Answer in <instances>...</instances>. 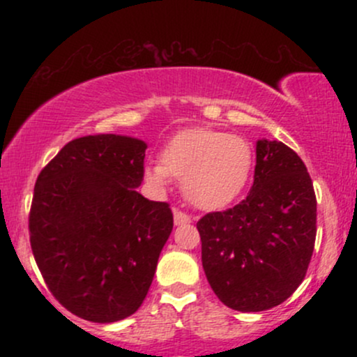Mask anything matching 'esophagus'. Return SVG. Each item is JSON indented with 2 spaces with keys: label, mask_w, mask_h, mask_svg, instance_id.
<instances>
[{
  "label": "esophagus",
  "mask_w": 357,
  "mask_h": 357,
  "mask_svg": "<svg viewBox=\"0 0 357 357\" xmlns=\"http://www.w3.org/2000/svg\"><path fill=\"white\" fill-rule=\"evenodd\" d=\"M190 215H186V213L181 210H174V225H186L190 223Z\"/></svg>",
  "instance_id": "obj_1"
}]
</instances>
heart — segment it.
Instances as JSON below:
<instances>
[{
	"instance_id": "obj_1",
	"label": "heart",
	"mask_w": 357,
	"mask_h": 357,
	"mask_svg": "<svg viewBox=\"0 0 357 357\" xmlns=\"http://www.w3.org/2000/svg\"><path fill=\"white\" fill-rule=\"evenodd\" d=\"M252 169V147L243 137L215 129H188L174 136L161 153V162L144 167L153 188L181 181L188 202L202 210L227 206L241 191Z\"/></svg>"
}]
</instances>
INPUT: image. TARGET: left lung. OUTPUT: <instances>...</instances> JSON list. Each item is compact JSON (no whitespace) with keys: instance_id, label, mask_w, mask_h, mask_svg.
<instances>
[{"instance_id":"1","label":"left lung","mask_w":357,"mask_h":357,"mask_svg":"<svg viewBox=\"0 0 357 357\" xmlns=\"http://www.w3.org/2000/svg\"><path fill=\"white\" fill-rule=\"evenodd\" d=\"M317 202L307 167L284 142H257L243 202L196 223L204 273L216 297L240 312L287 301L304 280L315 243Z\"/></svg>"}]
</instances>
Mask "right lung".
Returning <instances> with one entry per match:
<instances>
[{
    "mask_svg": "<svg viewBox=\"0 0 357 357\" xmlns=\"http://www.w3.org/2000/svg\"><path fill=\"white\" fill-rule=\"evenodd\" d=\"M146 147L116 134L73 139L35 183L28 218L35 261L52 296L85 321L136 312L173 231L169 204L136 191Z\"/></svg>",
    "mask_w": 357,
    "mask_h": 357,
    "instance_id": "obj_1",
    "label": "right lung"
}]
</instances>
